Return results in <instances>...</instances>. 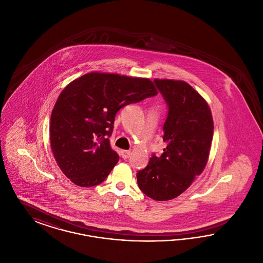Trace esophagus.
Masks as SVG:
<instances>
[{
  "label": "esophagus",
  "mask_w": 263,
  "mask_h": 263,
  "mask_svg": "<svg viewBox=\"0 0 263 263\" xmlns=\"http://www.w3.org/2000/svg\"><path fill=\"white\" fill-rule=\"evenodd\" d=\"M130 156H131V152H130V151H122V152H121V157H122L124 160H127Z\"/></svg>",
  "instance_id": "obj_1"
}]
</instances>
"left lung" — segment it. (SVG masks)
I'll list each match as a JSON object with an SVG mask.
<instances>
[{
  "mask_svg": "<svg viewBox=\"0 0 263 263\" xmlns=\"http://www.w3.org/2000/svg\"><path fill=\"white\" fill-rule=\"evenodd\" d=\"M167 105L163 127L166 143L161 157L153 153L137 173L139 188L157 201L171 200L185 191L203 172L210 153L212 114L200 95L182 81L154 80Z\"/></svg>",
  "mask_w": 263,
  "mask_h": 263,
  "instance_id": "1",
  "label": "left lung"
}]
</instances>
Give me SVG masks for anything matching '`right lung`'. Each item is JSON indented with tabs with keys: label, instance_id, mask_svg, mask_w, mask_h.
I'll list each match as a JSON object with an SVG mask.
<instances>
[{
	"label": "right lung",
	"instance_id": "1",
	"mask_svg": "<svg viewBox=\"0 0 263 263\" xmlns=\"http://www.w3.org/2000/svg\"><path fill=\"white\" fill-rule=\"evenodd\" d=\"M149 79L88 73L63 89L51 113L50 143L64 175L82 187L101 183L118 163L110 147L117 111L157 96Z\"/></svg>",
	"mask_w": 263,
	"mask_h": 263
}]
</instances>
